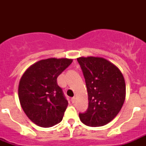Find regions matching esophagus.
Segmentation results:
<instances>
[{
    "mask_svg": "<svg viewBox=\"0 0 146 146\" xmlns=\"http://www.w3.org/2000/svg\"><path fill=\"white\" fill-rule=\"evenodd\" d=\"M71 101H72V103H74L76 102V97L75 96H74V97H72V99H71Z\"/></svg>",
    "mask_w": 146,
    "mask_h": 146,
    "instance_id": "obj_1",
    "label": "esophagus"
}]
</instances>
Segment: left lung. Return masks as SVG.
Listing matches in <instances>:
<instances>
[{"mask_svg": "<svg viewBox=\"0 0 146 146\" xmlns=\"http://www.w3.org/2000/svg\"><path fill=\"white\" fill-rule=\"evenodd\" d=\"M88 96V108L80 119L89 126H102L112 121L121 110L126 96L123 76L116 66L103 58L80 57Z\"/></svg>", "mask_w": 146, "mask_h": 146, "instance_id": "left-lung-1", "label": "left lung"}]
</instances>
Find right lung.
Here are the masks:
<instances>
[{"instance_id": "obj_1", "label": "right lung", "mask_w": 146, "mask_h": 146, "mask_svg": "<svg viewBox=\"0 0 146 146\" xmlns=\"http://www.w3.org/2000/svg\"><path fill=\"white\" fill-rule=\"evenodd\" d=\"M72 63V59L41 60L22 76L18 95L23 111L32 122L48 128L60 123L68 106L57 78Z\"/></svg>"}]
</instances>
